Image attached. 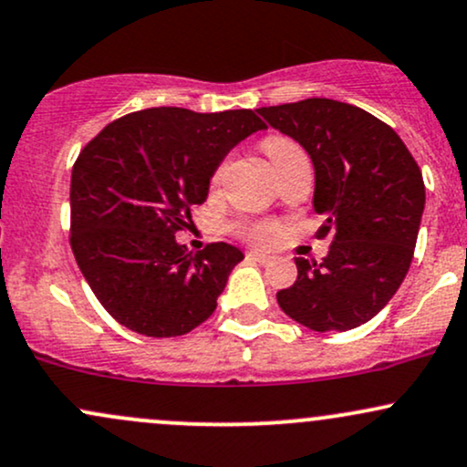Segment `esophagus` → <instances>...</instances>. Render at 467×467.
Here are the masks:
<instances>
[{
  "label": "esophagus",
  "instance_id": "1",
  "mask_svg": "<svg viewBox=\"0 0 467 467\" xmlns=\"http://www.w3.org/2000/svg\"><path fill=\"white\" fill-rule=\"evenodd\" d=\"M248 259H252V261H259V264H270V261L275 259V256L265 254V252H248Z\"/></svg>",
  "mask_w": 467,
  "mask_h": 467
}]
</instances>
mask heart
<instances>
[{"label":"heart","instance_id":"1","mask_svg":"<svg viewBox=\"0 0 467 467\" xmlns=\"http://www.w3.org/2000/svg\"><path fill=\"white\" fill-rule=\"evenodd\" d=\"M261 147H264L267 158L272 160V164H278L281 160H285V158H289V155L301 151V149H298V144L294 140H289V138H285V136H267L265 140L261 142ZM223 169H226L223 164L217 166V171L213 173V184H219V180H222V175H223ZM239 230L250 241H254V244H261V245H267V244H272V241H276L278 233H281V228H278L275 222L241 223Z\"/></svg>","mask_w":467,"mask_h":467}]
</instances>
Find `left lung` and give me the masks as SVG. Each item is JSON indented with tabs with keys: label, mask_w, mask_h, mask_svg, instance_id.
Returning a JSON list of instances; mask_svg holds the SVG:
<instances>
[{
	"label": "left lung",
	"mask_w": 467,
	"mask_h": 467,
	"mask_svg": "<svg viewBox=\"0 0 467 467\" xmlns=\"http://www.w3.org/2000/svg\"><path fill=\"white\" fill-rule=\"evenodd\" d=\"M256 111L312 158L314 211L325 215L318 237L331 239L323 264L296 256V281L276 301L314 331L356 329L410 267L426 203L420 166L398 133L360 107L305 99Z\"/></svg>",
	"instance_id": "8db88e82"
}]
</instances>
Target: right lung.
<instances>
[{
    "label": "right lung",
    "mask_w": 467,
    "mask_h": 467,
    "mask_svg": "<svg viewBox=\"0 0 467 467\" xmlns=\"http://www.w3.org/2000/svg\"><path fill=\"white\" fill-rule=\"evenodd\" d=\"M259 130L252 109L151 107L109 122L78 153L69 245L96 298L127 329L173 337L215 312L244 252L219 241L192 254L175 233L191 228V208L206 202L230 149Z\"/></svg>",
    "instance_id": "1"
}]
</instances>
